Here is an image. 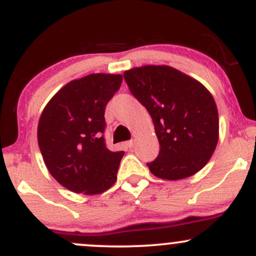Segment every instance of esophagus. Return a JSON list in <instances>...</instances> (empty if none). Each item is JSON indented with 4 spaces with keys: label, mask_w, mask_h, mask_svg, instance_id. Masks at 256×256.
<instances>
[{
    "label": "esophagus",
    "mask_w": 256,
    "mask_h": 256,
    "mask_svg": "<svg viewBox=\"0 0 256 256\" xmlns=\"http://www.w3.org/2000/svg\"><path fill=\"white\" fill-rule=\"evenodd\" d=\"M134 140H128V142H126V146H128V148H132V146H134Z\"/></svg>",
    "instance_id": "esophagus-1"
}]
</instances>
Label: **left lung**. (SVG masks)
Listing matches in <instances>:
<instances>
[{"mask_svg":"<svg viewBox=\"0 0 256 256\" xmlns=\"http://www.w3.org/2000/svg\"><path fill=\"white\" fill-rule=\"evenodd\" d=\"M124 78L154 122L160 152L146 164L152 174L178 180L204 168L219 140L218 110L210 91L166 64L136 67Z\"/></svg>","mask_w":256,"mask_h":256,"instance_id":"left-lung-1","label":"left lung"}]
</instances>
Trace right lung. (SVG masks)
<instances>
[{
	"label": "right lung",
	"mask_w": 256,
	"mask_h": 256,
	"mask_svg": "<svg viewBox=\"0 0 256 256\" xmlns=\"http://www.w3.org/2000/svg\"><path fill=\"white\" fill-rule=\"evenodd\" d=\"M122 82V74L106 73L74 79L40 114L37 137L44 164L73 192L98 195L116 183L124 152L106 146L104 110Z\"/></svg>",
	"instance_id": "right-lung-1"
}]
</instances>
